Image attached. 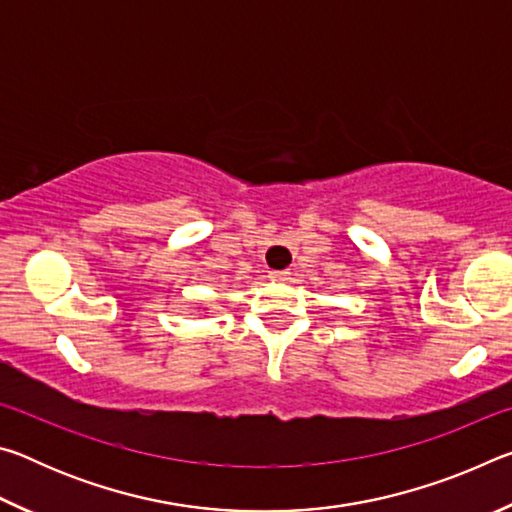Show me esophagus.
<instances>
[{
	"label": "esophagus",
	"instance_id": "34e87169",
	"mask_svg": "<svg viewBox=\"0 0 512 512\" xmlns=\"http://www.w3.org/2000/svg\"><path fill=\"white\" fill-rule=\"evenodd\" d=\"M268 275H271V280H275V282H287L291 277L289 271H271Z\"/></svg>",
	"mask_w": 512,
	"mask_h": 512
}]
</instances>
